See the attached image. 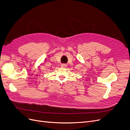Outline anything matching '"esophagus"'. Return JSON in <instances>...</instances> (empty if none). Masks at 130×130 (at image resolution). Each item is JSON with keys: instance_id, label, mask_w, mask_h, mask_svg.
<instances>
[{"instance_id": "34e87169", "label": "esophagus", "mask_w": 130, "mask_h": 130, "mask_svg": "<svg viewBox=\"0 0 130 130\" xmlns=\"http://www.w3.org/2000/svg\"><path fill=\"white\" fill-rule=\"evenodd\" d=\"M61 66L62 67V68H66V67H67V64H62L61 65Z\"/></svg>"}]
</instances>
